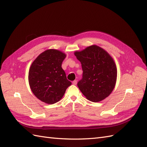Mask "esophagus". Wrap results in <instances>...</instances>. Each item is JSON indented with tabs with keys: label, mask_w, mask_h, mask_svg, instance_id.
I'll return each instance as SVG.
<instances>
[{
	"label": "esophagus",
	"mask_w": 147,
	"mask_h": 147,
	"mask_svg": "<svg viewBox=\"0 0 147 147\" xmlns=\"http://www.w3.org/2000/svg\"><path fill=\"white\" fill-rule=\"evenodd\" d=\"M72 83H73V84H74V85H76L77 83V80H74V81H73Z\"/></svg>",
	"instance_id": "34e87169"
}]
</instances>
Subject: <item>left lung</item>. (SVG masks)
I'll use <instances>...</instances> for the list:
<instances>
[{
	"mask_svg": "<svg viewBox=\"0 0 147 147\" xmlns=\"http://www.w3.org/2000/svg\"><path fill=\"white\" fill-rule=\"evenodd\" d=\"M75 56L80 61L83 77L77 86L89 100L97 102L112 92L117 82V69L112 57L97 45L88 47Z\"/></svg>",
	"mask_w": 147,
	"mask_h": 147,
	"instance_id": "8db88e82",
	"label": "left lung"
}]
</instances>
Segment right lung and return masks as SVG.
I'll use <instances>...</instances> for the list:
<instances>
[{"mask_svg": "<svg viewBox=\"0 0 147 147\" xmlns=\"http://www.w3.org/2000/svg\"><path fill=\"white\" fill-rule=\"evenodd\" d=\"M66 55L61 51L50 49L39 55L31 64L29 83L34 94L48 104L58 102L72 84L62 68Z\"/></svg>", "mask_w": 147, "mask_h": 147, "instance_id": "add662e5", "label": "right lung"}]
</instances>
